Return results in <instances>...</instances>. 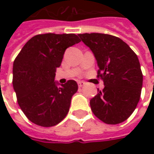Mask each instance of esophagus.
Masks as SVG:
<instances>
[{"mask_svg":"<svg viewBox=\"0 0 154 154\" xmlns=\"http://www.w3.org/2000/svg\"><path fill=\"white\" fill-rule=\"evenodd\" d=\"M85 82L84 81H78V86H79V87H82L83 86H85Z\"/></svg>","mask_w":154,"mask_h":154,"instance_id":"obj_1","label":"esophagus"}]
</instances>
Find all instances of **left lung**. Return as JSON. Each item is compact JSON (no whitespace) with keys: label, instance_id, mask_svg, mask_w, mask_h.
<instances>
[{"label":"left lung","instance_id":"obj_1","mask_svg":"<svg viewBox=\"0 0 154 154\" xmlns=\"http://www.w3.org/2000/svg\"><path fill=\"white\" fill-rule=\"evenodd\" d=\"M98 63L102 91L90 100L93 114L107 124L121 123L130 116L139 102L143 75L138 57L119 38L103 33L79 34Z\"/></svg>","mask_w":154,"mask_h":154}]
</instances>
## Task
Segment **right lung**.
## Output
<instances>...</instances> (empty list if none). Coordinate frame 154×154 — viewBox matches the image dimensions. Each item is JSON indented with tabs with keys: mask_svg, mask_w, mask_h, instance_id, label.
I'll list each match as a JSON object with an SVG mask.
<instances>
[{
	"mask_svg": "<svg viewBox=\"0 0 154 154\" xmlns=\"http://www.w3.org/2000/svg\"><path fill=\"white\" fill-rule=\"evenodd\" d=\"M75 34L36 35L22 48L13 66V86L18 103L33 123L51 127L68 114L71 98L78 90L76 81L64 85L55 81L68 47L80 43Z\"/></svg>",
	"mask_w": 154,
	"mask_h": 154,
	"instance_id": "right-lung-1",
	"label": "right lung"
}]
</instances>
